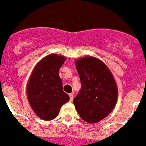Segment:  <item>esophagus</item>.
<instances>
[{"instance_id":"1","label":"esophagus","mask_w":146,"mask_h":146,"mask_svg":"<svg viewBox=\"0 0 146 146\" xmlns=\"http://www.w3.org/2000/svg\"><path fill=\"white\" fill-rule=\"evenodd\" d=\"M69 96H70V102L73 101V97H74V96H73V94H70L69 95Z\"/></svg>"}]
</instances>
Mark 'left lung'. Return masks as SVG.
Here are the masks:
<instances>
[{"label": "left lung", "mask_w": 146, "mask_h": 146, "mask_svg": "<svg viewBox=\"0 0 146 146\" xmlns=\"http://www.w3.org/2000/svg\"><path fill=\"white\" fill-rule=\"evenodd\" d=\"M75 64L82 88L73 104L81 118L88 123H96L116 106L117 83L107 65L96 57H82L76 60Z\"/></svg>", "instance_id": "left-lung-1"}]
</instances>
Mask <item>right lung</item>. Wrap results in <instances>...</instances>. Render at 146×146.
Returning <instances> with one entry per match:
<instances>
[{"mask_svg": "<svg viewBox=\"0 0 146 146\" xmlns=\"http://www.w3.org/2000/svg\"><path fill=\"white\" fill-rule=\"evenodd\" d=\"M65 60V56L61 55H47L36 64L28 80V102L35 114L43 120L54 119L62 105L70 100L63 91L62 80L58 75Z\"/></svg>", "mask_w": 146, "mask_h": 146, "instance_id": "1", "label": "right lung"}]
</instances>
